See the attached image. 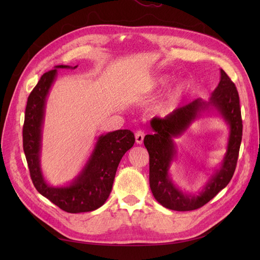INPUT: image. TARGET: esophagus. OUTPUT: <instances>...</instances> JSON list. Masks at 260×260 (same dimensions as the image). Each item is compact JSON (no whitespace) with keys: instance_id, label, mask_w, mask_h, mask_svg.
I'll return each instance as SVG.
<instances>
[{"instance_id":"1","label":"esophagus","mask_w":260,"mask_h":260,"mask_svg":"<svg viewBox=\"0 0 260 260\" xmlns=\"http://www.w3.org/2000/svg\"><path fill=\"white\" fill-rule=\"evenodd\" d=\"M144 136H145L144 130H138L136 132V141H137L138 144H142L143 143Z\"/></svg>"}]
</instances>
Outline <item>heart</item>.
I'll use <instances>...</instances> for the list:
<instances>
[{"mask_svg": "<svg viewBox=\"0 0 260 260\" xmlns=\"http://www.w3.org/2000/svg\"><path fill=\"white\" fill-rule=\"evenodd\" d=\"M159 81H160V83H165V82H166V79H165V78H161Z\"/></svg>", "mask_w": 260, "mask_h": 260, "instance_id": "obj_1", "label": "heart"}]
</instances>
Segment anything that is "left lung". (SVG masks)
I'll return each mask as SVG.
<instances>
[{"label":"left lung","mask_w":260,"mask_h":260,"mask_svg":"<svg viewBox=\"0 0 260 260\" xmlns=\"http://www.w3.org/2000/svg\"><path fill=\"white\" fill-rule=\"evenodd\" d=\"M209 106L219 109L231 124L232 132L223 168L212 178L204 192L195 198L179 191L168 178L169 164L174 154L171 138L185 131L199 112ZM151 124L155 133L144 138V145L149 154V186L156 201L164 207L177 211L199 209L230 182L238 164L243 124L237 86L224 70L221 69V79L209 102L198 99L166 117L153 118Z\"/></svg>","instance_id":"8db88e82"}]
</instances>
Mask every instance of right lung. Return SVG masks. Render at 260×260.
<instances>
[{"mask_svg":"<svg viewBox=\"0 0 260 260\" xmlns=\"http://www.w3.org/2000/svg\"><path fill=\"white\" fill-rule=\"evenodd\" d=\"M56 68H69V66L59 65ZM55 76L56 69L43 74L27 101L22 127V147L30 178L37 191L61 210L72 214L95 210L103 205L111 194L118 165L124 153L135 144L136 138L130 130H117L102 136L82 174L72 185L52 187L46 184L40 170L39 156L45 98Z\"/></svg>","mask_w":260,"mask_h":260,"instance_id":"1","label":"right lung"}]
</instances>
